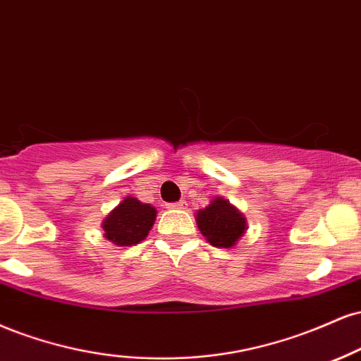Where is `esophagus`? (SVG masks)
<instances>
[{
	"mask_svg": "<svg viewBox=\"0 0 361 361\" xmlns=\"http://www.w3.org/2000/svg\"><path fill=\"white\" fill-rule=\"evenodd\" d=\"M188 206L185 204V201H179V202H172V204H169V207H172V209H184V207Z\"/></svg>",
	"mask_w": 361,
	"mask_h": 361,
	"instance_id": "esophagus-1",
	"label": "esophagus"
}]
</instances>
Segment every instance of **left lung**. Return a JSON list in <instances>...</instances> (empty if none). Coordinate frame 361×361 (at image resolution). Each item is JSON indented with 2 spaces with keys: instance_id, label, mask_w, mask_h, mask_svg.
I'll list each match as a JSON object with an SVG mask.
<instances>
[{
  "instance_id": "8db88e82",
  "label": "left lung",
  "mask_w": 361,
  "mask_h": 361,
  "mask_svg": "<svg viewBox=\"0 0 361 361\" xmlns=\"http://www.w3.org/2000/svg\"><path fill=\"white\" fill-rule=\"evenodd\" d=\"M197 228L213 247L231 248L247 231L245 216L224 197H214L196 213Z\"/></svg>"
}]
</instances>
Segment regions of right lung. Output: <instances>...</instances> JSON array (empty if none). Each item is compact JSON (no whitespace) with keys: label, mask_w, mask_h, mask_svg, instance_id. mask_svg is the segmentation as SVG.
Masks as SVG:
<instances>
[{"label":"right lung","mask_w":361,"mask_h":361,"mask_svg":"<svg viewBox=\"0 0 361 361\" xmlns=\"http://www.w3.org/2000/svg\"><path fill=\"white\" fill-rule=\"evenodd\" d=\"M157 218V209L137 197H125L104 218V238L118 247H133L147 238Z\"/></svg>","instance_id":"add662e5"}]
</instances>
